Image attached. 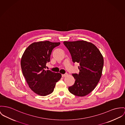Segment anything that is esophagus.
Instances as JSON below:
<instances>
[{
	"label": "esophagus",
	"mask_w": 125,
	"mask_h": 125,
	"mask_svg": "<svg viewBox=\"0 0 125 125\" xmlns=\"http://www.w3.org/2000/svg\"><path fill=\"white\" fill-rule=\"evenodd\" d=\"M68 75V74L67 73H66V74H62V76L63 77H66Z\"/></svg>",
	"instance_id": "1"
}]
</instances>
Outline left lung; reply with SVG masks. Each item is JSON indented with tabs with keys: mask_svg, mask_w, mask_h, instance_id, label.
Segmentation results:
<instances>
[{
	"mask_svg": "<svg viewBox=\"0 0 125 125\" xmlns=\"http://www.w3.org/2000/svg\"><path fill=\"white\" fill-rule=\"evenodd\" d=\"M73 63L79 64V73L72 76L75 82L68 87L69 91L78 96H85L91 92L102 75L104 59L99 49L93 44L86 41H64Z\"/></svg>",
	"mask_w": 125,
	"mask_h": 125,
	"instance_id": "left-lung-1",
	"label": "left lung"
}]
</instances>
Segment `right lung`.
I'll list each match as a JSON object with an SVG mask.
<instances>
[{"label": "right lung", "mask_w": 125, "mask_h": 125, "mask_svg": "<svg viewBox=\"0 0 125 125\" xmlns=\"http://www.w3.org/2000/svg\"><path fill=\"white\" fill-rule=\"evenodd\" d=\"M59 42L49 41L34 42L25 50L21 60L23 75L30 88L37 94L45 96L53 92L61 74L46 70V64L50 61L53 49Z\"/></svg>", "instance_id": "1"}]
</instances>
